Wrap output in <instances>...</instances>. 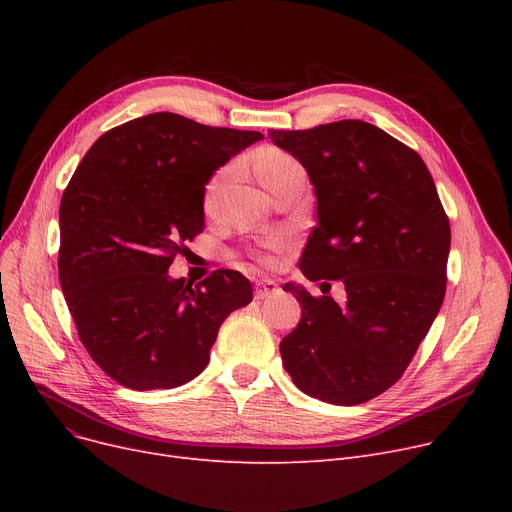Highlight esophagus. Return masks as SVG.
I'll return each mask as SVG.
<instances>
[{
	"label": "esophagus",
	"mask_w": 512,
	"mask_h": 512,
	"mask_svg": "<svg viewBox=\"0 0 512 512\" xmlns=\"http://www.w3.org/2000/svg\"><path fill=\"white\" fill-rule=\"evenodd\" d=\"M280 292V286H278V282H274V280H257L255 282V299H259V301H263V299H270V297H274V294H278Z\"/></svg>",
	"instance_id": "esophagus-1"
}]
</instances>
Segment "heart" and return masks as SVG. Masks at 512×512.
<instances>
[{
  "mask_svg": "<svg viewBox=\"0 0 512 512\" xmlns=\"http://www.w3.org/2000/svg\"><path fill=\"white\" fill-rule=\"evenodd\" d=\"M253 168H255V174L259 178V182L267 188V186H270V182L274 178H278L280 174H284V172H288L292 168H299V161L294 159L290 153L282 151V149L263 147L255 155V159H253ZM224 180H226V174L220 172V174H215L207 182L205 195H203L205 211H211L215 207V203H218L220 193H222V188H224ZM288 245H290V236L286 232H276L270 238L263 240L261 249L255 251V257H257V261L270 265V263H274V253L284 251Z\"/></svg>",
  "mask_w": 512,
  "mask_h": 512,
  "instance_id": "heart-1",
  "label": "heart"
}]
</instances>
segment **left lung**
Segmentation results:
<instances>
[{
  "label": "left lung",
  "instance_id": "left-lung-1",
  "mask_svg": "<svg viewBox=\"0 0 512 512\" xmlns=\"http://www.w3.org/2000/svg\"><path fill=\"white\" fill-rule=\"evenodd\" d=\"M270 139L315 188L301 272L346 290L338 305L284 284L301 303L299 326L280 342L284 369L313 398L361 405L400 380L442 307L448 215L419 153L369 122L270 130Z\"/></svg>",
  "mask_w": 512,
  "mask_h": 512
}]
</instances>
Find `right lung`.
<instances>
[{"mask_svg":"<svg viewBox=\"0 0 512 512\" xmlns=\"http://www.w3.org/2000/svg\"><path fill=\"white\" fill-rule=\"evenodd\" d=\"M263 134L157 112L93 143L60 203V284L91 359L130 390L176 388L207 367L222 321L253 299L218 270L195 288L168 270L203 232L213 172Z\"/></svg>","mask_w":512,"mask_h":512,"instance_id":"add662e5","label":"right lung"}]
</instances>
